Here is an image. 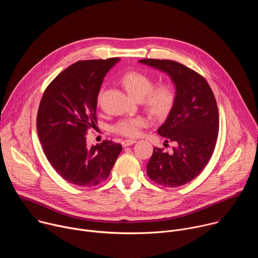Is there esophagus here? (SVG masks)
Wrapping results in <instances>:
<instances>
[{"label": "esophagus", "mask_w": 258, "mask_h": 258, "mask_svg": "<svg viewBox=\"0 0 258 258\" xmlns=\"http://www.w3.org/2000/svg\"><path fill=\"white\" fill-rule=\"evenodd\" d=\"M135 143H137L136 140H124V141H122L121 144H122L123 147H127V146H131V145L135 144Z\"/></svg>", "instance_id": "1"}]
</instances>
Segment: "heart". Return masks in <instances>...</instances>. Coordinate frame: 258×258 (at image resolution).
I'll list each match as a JSON object with an SVG mask.
<instances>
[{"mask_svg": "<svg viewBox=\"0 0 258 258\" xmlns=\"http://www.w3.org/2000/svg\"><path fill=\"white\" fill-rule=\"evenodd\" d=\"M121 84L131 97L140 101L148 111L155 116L165 115L172 106L174 95L167 85L153 88V80L140 71H127L121 77ZM100 99V98H99ZM148 124L146 118L135 117L119 120L113 127L116 134L124 137H138L142 128Z\"/></svg>", "mask_w": 258, "mask_h": 258, "instance_id": "obj_1", "label": "heart"}]
</instances>
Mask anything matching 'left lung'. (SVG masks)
<instances>
[{
	"label": "left lung",
	"mask_w": 258,
	"mask_h": 258,
	"mask_svg": "<svg viewBox=\"0 0 258 258\" xmlns=\"http://www.w3.org/2000/svg\"><path fill=\"white\" fill-rule=\"evenodd\" d=\"M158 69L175 87L172 107L157 133L172 142V152L153 148L147 174L164 187H178L198 176L210 160L217 140L219 119L214 95L199 73L172 60L143 59ZM167 145V144H164Z\"/></svg>",
	"instance_id": "obj_1"
}]
</instances>
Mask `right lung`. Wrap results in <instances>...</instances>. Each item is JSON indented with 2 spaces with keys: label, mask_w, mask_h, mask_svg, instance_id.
<instances>
[{
  "label": "right lung",
  "mask_w": 258,
  "mask_h": 258,
  "mask_svg": "<svg viewBox=\"0 0 258 258\" xmlns=\"http://www.w3.org/2000/svg\"><path fill=\"white\" fill-rule=\"evenodd\" d=\"M119 58L78 61L46 89L40 103L36 130L53 168L68 182L82 187L104 181L122 150L103 141L87 146V131L97 123V101L106 73Z\"/></svg>",
  "instance_id": "add662e5"
}]
</instances>
